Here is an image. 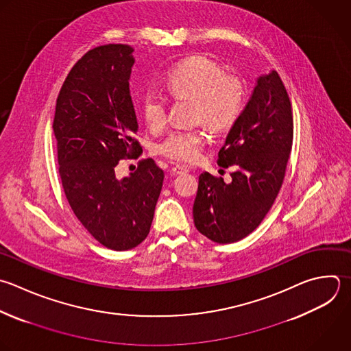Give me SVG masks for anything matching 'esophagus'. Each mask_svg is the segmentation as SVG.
I'll return each mask as SVG.
<instances>
[{"instance_id": "obj_1", "label": "esophagus", "mask_w": 351, "mask_h": 351, "mask_svg": "<svg viewBox=\"0 0 351 351\" xmlns=\"http://www.w3.org/2000/svg\"><path fill=\"white\" fill-rule=\"evenodd\" d=\"M188 171V167L186 166H182V165H176L171 167V173L173 174H184Z\"/></svg>"}]
</instances>
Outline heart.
<instances>
[{"mask_svg": "<svg viewBox=\"0 0 351 351\" xmlns=\"http://www.w3.org/2000/svg\"><path fill=\"white\" fill-rule=\"evenodd\" d=\"M166 88L176 100L193 99V121L204 122L214 132L230 129L244 108L243 81L225 74L221 66L206 56H192L177 64L167 74ZM141 110L147 125L152 130H160L167 122L169 99L160 90L147 89ZM207 141L203 126L178 129L158 144V152L173 160L196 162Z\"/></svg>", "mask_w": 351, "mask_h": 351, "instance_id": "heart-1", "label": "heart"}]
</instances>
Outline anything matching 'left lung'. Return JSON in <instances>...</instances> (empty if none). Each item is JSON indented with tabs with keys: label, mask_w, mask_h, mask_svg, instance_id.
Wrapping results in <instances>:
<instances>
[{
	"label": "left lung",
	"mask_w": 351,
	"mask_h": 351,
	"mask_svg": "<svg viewBox=\"0 0 351 351\" xmlns=\"http://www.w3.org/2000/svg\"><path fill=\"white\" fill-rule=\"evenodd\" d=\"M293 118L276 71L258 78L254 93L218 152L221 167L233 166L232 181L207 171L199 176L193 203L196 229L219 244L254 232L271 208L292 149Z\"/></svg>",
	"instance_id": "left-lung-1"
}]
</instances>
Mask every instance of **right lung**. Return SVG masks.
<instances>
[{"label":"right lung","instance_id":"right-lung-1","mask_svg":"<svg viewBox=\"0 0 351 351\" xmlns=\"http://www.w3.org/2000/svg\"><path fill=\"white\" fill-rule=\"evenodd\" d=\"M132 52L122 44L86 52L60 89L53 119L59 176L70 207L114 251L145 240L165 178L152 159H141L129 177H115L119 160L143 152L129 89Z\"/></svg>","mask_w":351,"mask_h":351}]
</instances>
